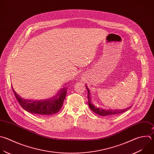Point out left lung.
<instances>
[{"instance_id":"obj_1","label":"left lung","mask_w":154,"mask_h":154,"mask_svg":"<svg viewBox=\"0 0 154 154\" xmlns=\"http://www.w3.org/2000/svg\"><path fill=\"white\" fill-rule=\"evenodd\" d=\"M88 90V105H89V106L90 108V109L94 112H95V114H98V115H100L101 116H114V115H117V114H122L124 112H125L126 111L128 110L129 109H130V108L131 107H129V108H126L125 109H115V110H113V109H108V110H106V109H103L102 108H97L96 106H95L94 105L92 104L91 103V96H90V92H89V90L88 89V88L87 87V86L86 85L85 86Z\"/></svg>"}]
</instances>
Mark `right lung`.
Instances as JSON below:
<instances>
[{
	"label": "right lung",
	"mask_w": 154,
	"mask_h": 154,
	"mask_svg": "<svg viewBox=\"0 0 154 154\" xmlns=\"http://www.w3.org/2000/svg\"><path fill=\"white\" fill-rule=\"evenodd\" d=\"M14 94L20 105L26 111L38 116L55 114L61 109L66 95L67 89L62 88L53 97L43 100H29L20 97L13 89Z\"/></svg>",
	"instance_id": "obj_1"
}]
</instances>
